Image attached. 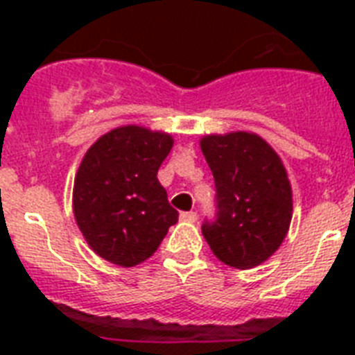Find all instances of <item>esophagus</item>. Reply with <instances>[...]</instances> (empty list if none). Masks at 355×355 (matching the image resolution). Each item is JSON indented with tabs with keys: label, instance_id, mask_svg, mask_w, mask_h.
Wrapping results in <instances>:
<instances>
[{
	"label": "esophagus",
	"instance_id": "34e87169",
	"mask_svg": "<svg viewBox=\"0 0 355 355\" xmlns=\"http://www.w3.org/2000/svg\"><path fill=\"white\" fill-rule=\"evenodd\" d=\"M180 219H182V221L195 223L197 221V211H182V214H180Z\"/></svg>",
	"mask_w": 355,
	"mask_h": 355
}]
</instances>
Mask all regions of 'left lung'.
Segmentation results:
<instances>
[{
    "label": "left lung",
    "mask_w": 355,
    "mask_h": 355,
    "mask_svg": "<svg viewBox=\"0 0 355 355\" xmlns=\"http://www.w3.org/2000/svg\"><path fill=\"white\" fill-rule=\"evenodd\" d=\"M200 149L216 182V216L205 219L202 236L230 267H256L280 247L291 223L286 169L256 134L206 136Z\"/></svg>",
    "instance_id": "1"
}]
</instances>
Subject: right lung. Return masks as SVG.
<instances>
[{
	"mask_svg": "<svg viewBox=\"0 0 355 355\" xmlns=\"http://www.w3.org/2000/svg\"><path fill=\"white\" fill-rule=\"evenodd\" d=\"M171 147L169 134L128 125L88 149L75 177L73 214L101 258L121 267L141 263L178 221L156 177Z\"/></svg>",
	"mask_w": 355,
	"mask_h": 355,
	"instance_id": "right-lung-1",
	"label": "right lung"
}]
</instances>
